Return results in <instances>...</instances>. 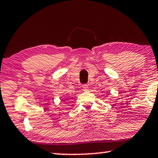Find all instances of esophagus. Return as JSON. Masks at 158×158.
Wrapping results in <instances>:
<instances>
[{
    "mask_svg": "<svg viewBox=\"0 0 158 158\" xmlns=\"http://www.w3.org/2000/svg\"><path fill=\"white\" fill-rule=\"evenodd\" d=\"M83 90L84 91H88V85H83Z\"/></svg>",
    "mask_w": 158,
    "mask_h": 158,
    "instance_id": "1",
    "label": "esophagus"
}]
</instances>
